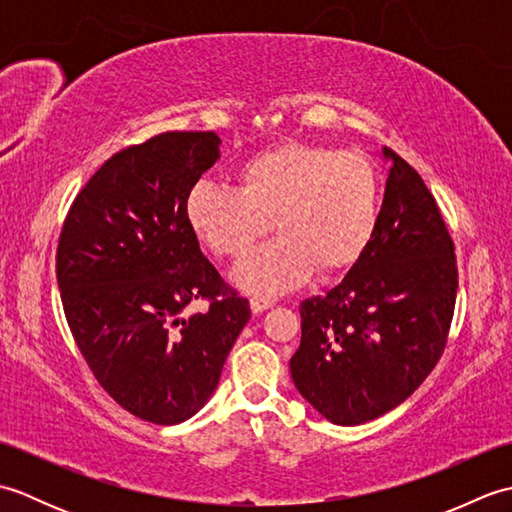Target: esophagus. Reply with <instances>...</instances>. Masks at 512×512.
I'll list each match as a JSON object with an SVG mask.
<instances>
[{"label": "esophagus", "instance_id": "34e87169", "mask_svg": "<svg viewBox=\"0 0 512 512\" xmlns=\"http://www.w3.org/2000/svg\"><path fill=\"white\" fill-rule=\"evenodd\" d=\"M273 306H275V301L268 299V297H253V299H250V310H253L255 314L264 312V310L273 308Z\"/></svg>", "mask_w": 512, "mask_h": 512}]
</instances>
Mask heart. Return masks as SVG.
<instances>
[{
	"instance_id": "b5f03b06",
	"label": "heart",
	"mask_w": 512,
	"mask_h": 512,
	"mask_svg": "<svg viewBox=\"0 0 512 512\" xmlns=\"http://www.w3.org/2000/svg\"><path fill=\"white\" fill-rule=\"evenodd\" d=\"M184 215L195 237L228 259L244 257L273 220L279 237L253 250L233 281L277 295L314 268L334 275L358 262L378 226L380 184L361 154L290 140L250 156L237 169V189L195 182Z\"/></svg>"
}]
</instances>
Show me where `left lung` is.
Returning a JSON list of instances; mask_svg holds the SVG:
<instances>
[{"label":"left lung","instance_id":"8db88e82","mask_svg":"<svg viewBox=\"0 0 512 512\" xmlns=\"http://www.w3.org/2000/svg\"><path fill=\"white\" fill-rule=\"evenodd\" d=\"M389 176L372 242L339 286L301 303L290 358L299 394L354 427L405 402L447 345L458 292L453 239L418 171L383 147Z\"/></svg>","mask_w":512,"mask_h":512}]
</instances>
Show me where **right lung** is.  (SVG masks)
<instances>
[{"label":"right lung","mask_w":512,"mask_h":512,"mask_svg":"<svg viewBox=\"0 0 512 512\" xmlns=\"http://www.w3.org/2000/svg\"><path fill=\"white\" fill-rule=\"evenodd\" d=\"M220 158L213 132H165L118 151L76 195L57 248L65 319L99 385L136 418L198 413L250 319L202 255L184 200ZM195 298L206 313L183 314Z\"/></svg>","instance_id":"add662e5"}]
</instances>
